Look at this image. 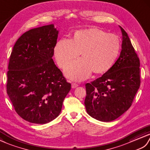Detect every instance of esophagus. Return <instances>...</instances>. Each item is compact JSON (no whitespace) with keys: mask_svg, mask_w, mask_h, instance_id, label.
Returning a JSON list of instances; mask_svg holds the SVG:
<instances>
[{"mask_svg":"<svg viewBox=\"0 0 150 150\" xmlns=\"http://www.w3.org/2000/svg\"><path fill=\"white\" fill-rule=\"evenodd\" d=\"M78 86V84H76V83H72V85H71V87H72V88H75L77 87Z\"/></svg>","mask_w":150,"mask_h":150,"instance_id":"34e87169","label":"esophagus"}]
</instances>
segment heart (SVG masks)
<instances>
[{
    "mask_svg": "<svg viewBox=\"0 0 150 150\" xmlns=\"http://www.w3.org/2000/svg\"><path fill=\"white\" fill-rule=\"evenodd\" d=\"M121 42L117 36L107 34L95 29L80 30L75 33L73 40L64 38L56 43L54 57L63 68L81 52L83 57L72 62L65 69L68 78L82 81L92 71L102 73L111 68L119 54Z\"/></svg>",
    "mask_w": 150,
    "mask_h": 150,
    "instance_id": "b5f03b06",
    "label": "heart"
}]
</instances>
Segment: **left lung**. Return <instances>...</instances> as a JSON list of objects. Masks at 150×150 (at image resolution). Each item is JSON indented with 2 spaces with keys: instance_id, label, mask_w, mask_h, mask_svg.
<instances>
[{
  "instance_id": "obj_1",
  "label": "left lung",
  "mask_w": 150,
  "mask_h": 150,
  "mask_svg": "<svg viewBox=\"0 0 150 150\" xmlns=\"http://www.w3.org/2000/svg\"><path fill=\"white\" fill-rule=\"evenodd\" d=\"M119 58L101 77L85 85L88 114L103 122L115 120L130 107L141 83L140 61L128 34L121 26Z\"/></svg>"
}]
</instances>
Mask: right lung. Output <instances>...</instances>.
I'll return each instance as SVG.
<instances>
[{
  "mask_svg": "<svg viewBox=\"0 0 150 150\" xmlns=\"http://www.w3.org/2000/svg\"><path fill=\"white\" fill-rule=\"evenodd\" d=\"M58 33L54 24L30 29L10 56L8 95L16 113L30 122L45 124L57 117L71 88L52 59Z\"/></svg>",
  "mask_w": 150,
  "mask_h": 150,
  "instance_id": "1",
  "label": "right lung"
}]
</instances>
